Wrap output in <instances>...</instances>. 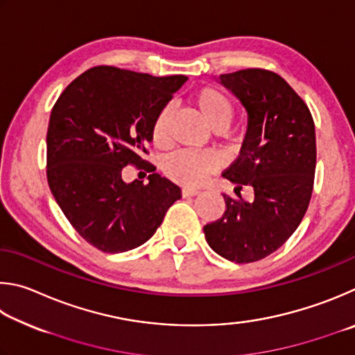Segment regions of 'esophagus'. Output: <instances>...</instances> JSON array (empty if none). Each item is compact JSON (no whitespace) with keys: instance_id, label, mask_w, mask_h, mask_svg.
<instances>
[{"instance_id":"obj_1","label":"esophagus","mask_w":355,"mask_h":355,"mask_svg":"<svg viewBox=\"0 0 355 355\" xmlns=\"http://www.w3.org/2000/svg\"><path fill=\"white\" fill-rule=\"evenodd\" d=\"M200 193H201V191H200V190H195V189H187V187L182 189V196H184V198L198 196V195H200Z\"/></svg>"}]
</instances>
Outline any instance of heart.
<instances>
[{"label":"heart","mask_w":355,"mask_h":355,"mask_svg":"<svg viewBox=\"0 0 355 355\" xmlns=\"http://www.w3.org/2000/svg\"><path fill=\"white\" fill-rule=\"evenodd\" d=\"M193 104L210 129L225 130L232 121L234 107L231 101L225 93L212 87L198 90L193 95ZM168 120H170V107H164L155 115L151 126L154 145L164 146L166 143ZM218 165L220 162L216 155L210 153L178 151L165 160L164 171L174 182L187 187H198L216 171Z\"/></svg>","instance_id":"1"}]
</instances>
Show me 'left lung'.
Here are the masks:
<instances>
[{
	"mask_svg": "<svg viewBox=\"0 0 355 355\" xmlns=\"http://www.w3.org/2000/svg\"><path fill=\"white\" fill-rule=\"evenodd\" d=\"M246 112L239 159L223 173L234 191L252 187L254 200L225 196L226 212L204 226L209 246L231 262L265 259L290 239L309 207L316 166L310 110L279 74L248 68L215 78Z\"/></svg>",
	"mask_w": 355,
	"mask_h": 355,
	"instance_id": "left-lung-1",
	"label": "left lung"
}]
</instances>
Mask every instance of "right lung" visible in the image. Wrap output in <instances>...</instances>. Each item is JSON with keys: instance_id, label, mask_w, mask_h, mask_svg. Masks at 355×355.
<instances>
[{"instance_id": "right-lung-1", "label": "right lung", "mask_w": 355, "mask_h": 355, "mask_svg": "<svg viewBox=\"0 0 355 355\" xmlns=\"http://www.w3.org/2000/svg\"><path fill=\"white\" fill-rule=\"evenodd\" d=\"M187 79L95 67L55 101L46 134L49 189L71 226L99 251L139 248L181 198V189L159 173L143 185L124 182L121 170L153 166L141 159L153 121Z\"/></svg>"}]
</instances>
